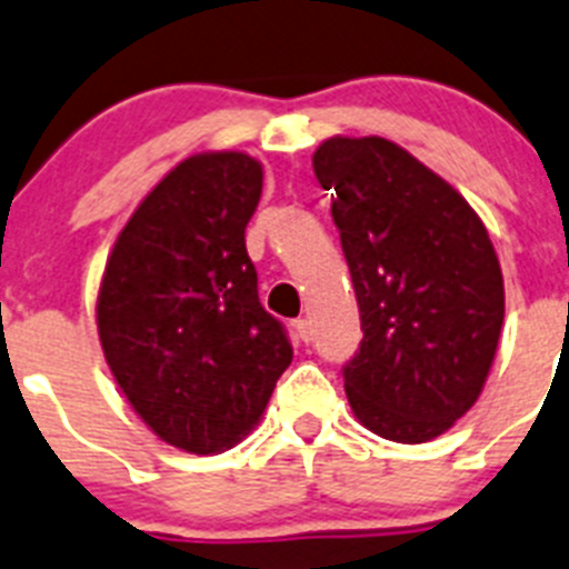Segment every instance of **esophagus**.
Wrapping results in <instances>:
<instances>
[{
	"label": "esophagus",
	"instance_id": "34e87169",
	"mask_svg": "<svg viewBox=\"0 0 569 569\" xmlns=\"http://www.w3.org/2000/svg\"><path fill=\"white\" fill-rule=\"evenodd\" d=\"M291 329H295V335H298L300 340H309V320H295V323H291Z\"/></svg>",
	"mask_w": 569,
	"mask_h": 569
}]
</instances>
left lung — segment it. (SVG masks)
Returning a JSON list of instances; mask_svg holds the SVG:
<instances>
[{"instance_id": "1", "label": "left lung", "mask_w": 569, "mask_h": 569, "mask_svg": "<svg viewBox=\"0 0 569 569\" xmlns=\"http://www.w3.org/2000/svg\"><path fill=\"white\" fill-rule=\"evenodd\" d=\"M335 191L360 309V352L343 369L369 432L427 443L478 401L503 323V274L476 209L383 137H329L312 157Z\"/></svg>"}]
</instances>
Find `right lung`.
I'll return each mask as SVG.
<instances>
[{
  "instance_id": "add662e5",
  "label": "right lung",
  "mask_w": 569,
  "mask_h": 569,
  "mask_svg": "<svg viewBox=\"0 0 569 569\" xmlns=\"http://www.w3.org/2000/svg\"><path fill=\"white\" fill-rule=\"evenodd\" d=\"M260 191L263 166L243 151L186 157L142 197L102 271L108 369L142 423L191 456L246 438L291 363L246 251Z\"/></svg>"
}]
</instances>
